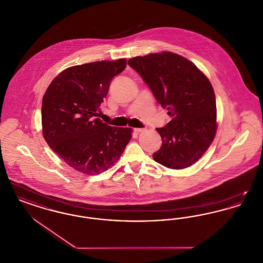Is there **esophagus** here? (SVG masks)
Listing matches in <instances>:
<instances>
[{
	"label": "esophagus",
	"mask_w": 263,
	"mask_h": 263,
	"mask_svg": "<svg viewBox=\"0 0 263 263\" xmlns=\"http://www.w3.org/2000/svg\"><path fill=\"white\" fill-rule=\"evenodd\" d=\"M134 131L139 134V133H141V132L145 131V129H144V128H135V129H134Z\"/></svg>",
	"instance_id": "esophagus-1"
}]
</instances>
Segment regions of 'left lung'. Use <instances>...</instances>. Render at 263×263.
I'll use <instances>...</instances> for the list:
<instances>
[{"label":"left lung","mask_w":263,"mask_h":263,"mask_svg":"<svg viewBox=\"0 0 263 263\" xmlns=\"http://www.w3.org/2000/svg\"><path fill=\"white\" fill-rule=\"evenodd\" d=\"M172 120L157 128L163 144L157 163L182 170L208 150L217 131L216 98L208 78L186 58L163 51L129 59Z\"/></svg>","instance_id":"8db88e82"}]
</instances>
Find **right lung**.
Segmentation results:
<instances>
[{"mask_svg": "<svg viewBox=\"0 0 263 263\" xmlns=\"http://www.w3.org/2000/svg\"><path fill=\"white\" fill-rule=\"evenodd\" d=\"M125 67L126 59L70 67L43 96V137L65 163L84 175L110 168L132 138L131 128L112 127L98 118L113 78Z\"/></svg>", "mask_w": 263, "mask_h": 263, "instance_id": "right-lung-1", "label": "right lung"}]
</instances>
